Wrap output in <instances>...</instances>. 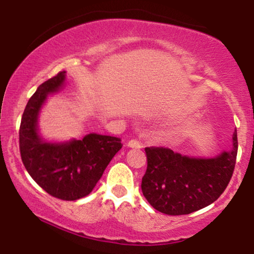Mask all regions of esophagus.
Segmentation results:
<instances>
[{
	"label": "esophagus",
	"mask_w": 254,
	"mask_h": 254,
	"mask_svg": "<svg viewBox=\"0 0 254 254\" xmlns=\"http://www.w3.org/2000/svg\"><path fill=\"white\" fill-rule=\"evenodd\" d=\"M128 147H130V148H142V143L140 141H137V140H130L129 142H128Z\"/></svg>",
	"instance_id": "1"
}]
</instances>
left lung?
<instances>
[{"mask_svg": "<svg viewBox=\"0 0 254 254\" xmlns=\"http://www.w3.org/2000/svg\"><path fill=\"white\" fill-rule=\"evenodd\" d=\"M237 131L232 149L215 158H190L164 147H147L142 193L166 215H186L209 206L227 189L237 158Z\"/></svg>", "mask_w": 254, "mask_h": 254, "instance_id": "obj_1", "label": "left lung"}]
</instances>
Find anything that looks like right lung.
<instances>
[{
    "instance_id": "add662e5",
    "label": "right lung",
    "mask_w": 254,
    "mask_h": 254,
    "mask_svg": "<svg viewBox=\"0 0 254 254\" xmlns=\"http://www.w3.org/2000/svg\"><path fill=\"white\" fill-rule=\"evenodd\" d=\"M64 71L44 82L24 110L19 127V151L32 179L50 195L74 201L89 195L111 159L123 147L121 138L89 134L69 143H47L37 131V118L48 93L64 84Z\"/></svg>"
}]
</instances>
